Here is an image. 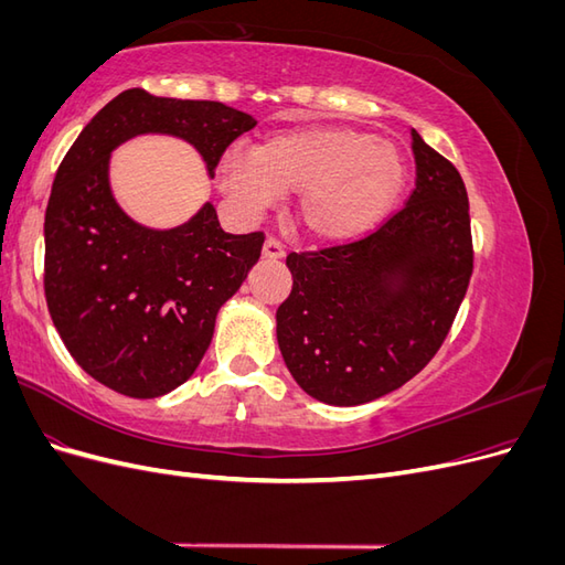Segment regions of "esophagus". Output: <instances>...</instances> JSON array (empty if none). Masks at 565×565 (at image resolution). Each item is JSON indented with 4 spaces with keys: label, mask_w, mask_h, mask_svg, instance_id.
Wrapping results in <instances>:
<instances>
[{
    "label": "esophagus",
    "mask_w": 565,
    "mask_h": 565,
    "mask_svg": "<svg viewBox=\"0 0 565 565\" xmlns=\"http://www.w3.org/2000/svg\"><path fill=\"white\" fill-rule=\"evenodd\" d=\"M262 254L266 256V259H280V256L285 254V247L280 245V241H276V237H266Z\"/></svg>",
    "instance_id": "34e87169"
}]
</instances>
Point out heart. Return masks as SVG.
<instances>
[{"label":"heart","mask_w":565,"mask_h":565,"mask_svg":"<svg viewBox=\"0 0 565 565\" xmlns=\"http://www.w3.org/2000/svg\"><path fill=\"white\" fill-rule=\"evenodd\" d=\"M218 188L245 216L297 193L301 231L320 243H349L374 228L407 181L403 150L349 125H309L266 136L252 150L218 158Z\"/></svg>","instance_id":"b5f03b06"}]
</instances>
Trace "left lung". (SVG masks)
<instances>
[{
    "mask_svg": "<svg viewBox=\"0 0 565 565\" xmlns=\"http://www.w3.org/2000/svg\"><path fill=\"white\" fill-rule=\"evenodd\" d=\"M415 191L363 241L292 252L278 347L297 384L328 405L396 391L448 337L473 270L469 198L452 162L413 129Z\"/></svg>",
    "mask_w": 565,
    "mask_h": 565,
    "instance_id": "left-lung-1",
    "label": "left lung"
}]
</instances>
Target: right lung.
Returning <instances> with one entry per match:
<instances>
[{"mask_svg":"<svg viewBox=\"0 0 565 565\" xmlns=\"http://www.w3.org/2000/svg\"><path fill=\"white\" fill-rule=\"evenodd\" d=\"M254 125L218 100L127 89L65 152L44 216V295L65 349L96 382L129 398L181 386L264 245V233L221 228L212 202L174 228L134 221L113 195V150L141 134L177 136L214 177L224 150Z\"/></svg>","mask_w":565,"mask_h":565,"instance_id":"add662e5","label":"right lung"}]
</instances>
